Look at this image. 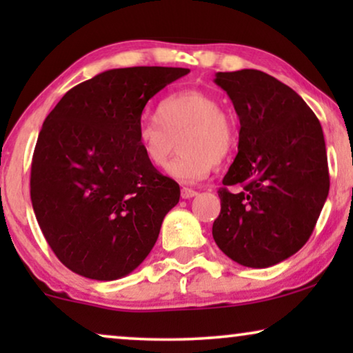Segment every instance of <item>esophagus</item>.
<instances>
[{
    "label": "esophagus",
    "mask_w": 353,
    "mask_h": 353,
    "mask_svg": "<svg viewBox=\"0 0 353 353\" xmlns=\"http://www.w3.org/2000/svg\"><path fill=\"white\" fill-rule=\"evenodd\" d=\"M194 196H197V191L191 190V188H183L181 190L183 199H191V197H194Z\"/></svg>",
    "instance_id": "34e87169"
}]
</instances>
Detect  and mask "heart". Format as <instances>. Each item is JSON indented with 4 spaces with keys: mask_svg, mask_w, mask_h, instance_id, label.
Masks as SVG:
<instances>
[{
    "mask_svg": "<svg viewBox=\"0 0 353 353\" xmlns=\"http://www.w3.org/2000/svg\"><path fill=\"white\" fill-rule=\"evenodd\" d=\"M178 139L181 154L168 163L167 173L191 185L204 180L215 162L230 157L238 144V133L215 96L185 90L163 98L156 117L144 120L137 132L139 151L154 168L165 167Z\"/></svg>",
    "mask_w": 353,
    "mask_h": 353,
    "instance_id": "heart-1",
    "label": "heart"
}]
</instances>
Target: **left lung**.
<instances>
[{
  "instance_id": "left-lung-1",
  "label": "left lung",
  "mask_w": 353,
  "mask_h": 353,
  "mask_svg": "<svg viewBox=\"0 0 353 353\" xmlns=\"http://www.w3.org/2000/svg\"><path fill=\"white\" fill-rule=\"evenodd\" d=\"M214 81L230 96L241 130L212 234L239 265L273 267L307 243L330 192L320 120L296 91L265 72H216ZM234 184L243 191L225 190Z\"/></svg>"
}]
</instances>
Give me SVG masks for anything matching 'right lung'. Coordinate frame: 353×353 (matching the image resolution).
<instances>
[{
  "label": "right lung",
  "mask_w": 353,
  "mask_h": 353,
  "mask_svg": "<svg viewBox=\"0 0 353 353\" xmlns=\"http://www.w3.org/2000/svg\"><path fill=\"white\" fill-rule=\"evenodd\" d=\"M190 69H110L74 86L43 122L30 197L56 257L80 276L112 281L143 263L180 186L137 143L144 105Z\"/></svg>",
  "instance_id": "add662e5"
}]
</instances>
